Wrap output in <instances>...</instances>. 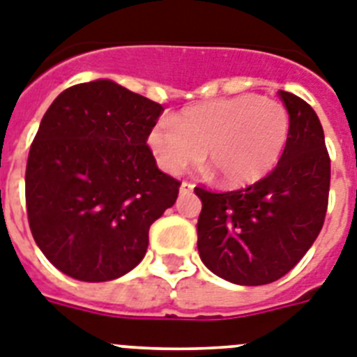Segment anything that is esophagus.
<instances>
[{"instance_id":"1","label":"esophagus","mask_w":357,"mask_h":357,"mask_svg":"<svg viewBox=\"0 0 357 357\" xmlns=\"http://www.w3.org/2000/svg\"><path fill=\"white\" fill-rule=\"evenodd\" d=\"M194 190V183H190V181H183L181 183V192H192Z\"/></svg>"}]
</instances>
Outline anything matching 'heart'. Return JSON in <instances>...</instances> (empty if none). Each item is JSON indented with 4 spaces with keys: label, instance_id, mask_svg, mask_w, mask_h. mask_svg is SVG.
I'll return each instance as SVG.
<instances>
[{
    "label": "heart",
    "instance_id": "obj_1",
    "mask_svg": "<svg viewBox=\"0 0 357 357\" xmlns=\"http://www.w3.org/2000/svg\"><path fill=\"white\" fill-rule=\"evenodd\" d=\"M290 132L285 105L241 94L188 107L158 123L146 137L161 170L181 174L205 155L221 181L243 185L278 163Z\"/></svg>",
    "mask_w": 357,
    "mask_h": 357
}]
</instances>
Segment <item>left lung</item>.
<instances>
[{"label": "left lung", "instance_id": "left-lung-1", "mask_svg": "<svg viewBox=\"0 0 357 357\" xmlns=\"http://www.w3.org/2000/svg\"><path fill=\"white\" fill-rule=\"evenodd\" d=\"M289 110L285 151L271 174L238 190L196 187L197 250L208 271L236 285H266L292 271L325 223L331 158L307 101L280 91Z\"/></svg>", "mask_w": 357, "mask_h": 357}]
</instances>
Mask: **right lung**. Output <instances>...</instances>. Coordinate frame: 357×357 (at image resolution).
<instances>
[{"instance_id": "add662e5", "label": "right lung", "mask_w": 357, "mask_h": 357, "mask_svg": "<svg viewBox=\"0 0 357 357\" xmlns=\"http://www.w3.org/2000/svg\"><path fill=\"white\" fill-rule=\"evenodd\" d=\"M163 110L98 79L63 91L45 112L26 160V215L63 274L110 281L143 259L151 225L181 185L158 169L146 145Z\"/></svg>"}]
</instances>
